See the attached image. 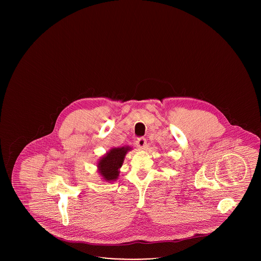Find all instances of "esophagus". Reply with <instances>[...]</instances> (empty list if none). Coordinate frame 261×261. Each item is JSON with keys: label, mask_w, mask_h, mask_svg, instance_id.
<instances>
[{"label": "esophagus", "mask_w": 261, "mask_h": 261, "mask_svg": "<svg viewBox=\"0 0 261 261\" xmlns=\"http://www.w3.org/2000/svg\"><path fill=\"white\" fill-rule=\"evenodd\" d=\"M136 145L139 149H144L147 146V140L145 138H143V137L138 138L136 141Z\"/></svg>", "instance_id": "obj_1"}]
</instances>
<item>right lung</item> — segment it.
Masks as SVG:
<instances>
[{
	"instance_id": "obj_1",
	"label": "right lung",
	"mask_w": 261,
	"mask_h": 261,
	"mask_svg": "<svg viewBox=\"0 0 261 261\" xmlns=\"http://www.w3.org/2000/svg\"><path fill=\"white\" fill-rule=\"evenodd\" d=\"M130 149H132L128 146L112 148L102 158L99 159L97 166L99 173L105 181L112 182L118 178L120 172L119 169L123 164L125 155Z\"/></svg>"
}]
</instances>
